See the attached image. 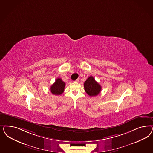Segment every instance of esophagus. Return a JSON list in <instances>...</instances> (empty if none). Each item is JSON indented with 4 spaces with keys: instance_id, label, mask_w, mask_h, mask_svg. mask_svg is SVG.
<instances>
[{
    "instance_id": "esophagus-1",
    "label": "esophagus",
    "mask_w": 153,
    "mask_h": 153,
    "mask_svg": "<svg viewBox=\"0 0 153 153\" xmlns=\"http://www.w3.org/2000/svg\"><path fill=\"white\" fill-rule=\"evenodd\" d=\"M79 82V79H76V80H75V82Z\"/></svg>"
}]
</instances>
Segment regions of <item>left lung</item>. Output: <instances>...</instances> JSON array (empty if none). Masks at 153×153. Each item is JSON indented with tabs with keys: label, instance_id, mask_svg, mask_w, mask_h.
<instances>
[{
	"label": "left lung",
	"instance_id": "8db88e82",
	"mask_svg": "<svg viewBox=\"0 0 153 153\" xmlns=\"http://www.w3.org/2000/svg\"><path fill=\"white\" fill-rule=\"evenodd\" d=\"M84 90L89 96L98 95L101 90V87L95 80L92 76H90L84 83Z\"/></svg>",
	"mask_w": 153,
	"mask_h": 153
}]
</instances>
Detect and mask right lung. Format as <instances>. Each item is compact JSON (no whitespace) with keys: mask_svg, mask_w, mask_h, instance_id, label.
<instances>
[{"mask_svg":"<svg viewBox=\"0 0 153 153\" xmlns=\"http://www.w3.org/2000/svg\"><path fill=\"white\" fill-rule=\"evenodd\" d=\"M65 87V83L61 78H58L54 83L51 86L50 91L54 95H59L64 92Z\"/></svg>","mask_w":153,"mask_h":153,"instance_id":"1","label":"right lung"}]
</instances>
